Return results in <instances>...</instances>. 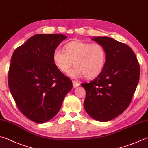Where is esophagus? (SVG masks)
I'll return each instance as SVG.
<instances>
[{
  "instance_id": "1",
  "label": "esophagus",
  "mask_w": 148,
  "mask_h": 148,
  "mask_svg": "<svg viewBox=\"0 0 148 148\" xmlns=\"http://www.w3.org/2000/svg\"><path fill=\"white\" fill-rule=\"evenodd\" d=\"M72 84H73L74 88H76L79 85V83L76 82V81H72Z\"/></svg>"
}]
</instances>
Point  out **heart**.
<instances>
[{
    "label": "heart",
    "mask_w": 148,
    "mask_h": 148,
    "mask_svg": "<svg viewBox=\"0 0 148 148\" xmlns=\"http://www.w3.org/2000/svg\"><path fill=\"white\" fill-rule=\"evenodd\" d=\"M52 60L56 68L62 72L68 71L74 63L75 66L68 72L70 77L93 79L103 71L107 53L101 44L73 41L66 43L63 50L53 51Z\"/></svg>",
    "instance_id": "b5f03b06"
}]
</instances>
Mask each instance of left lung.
<instances>
[{"label": "left lung", "mask_w": 148, "mask_h": 148, "mask_svg": "<svg viewBox=\"0 0 148 148\" xmlns=\"http://www.w3.org/2000/svg\"><path fill=\"white\" fill-rule=\"evenodd\" d=\"M93 41L106 48V66L99 76L81 85L86 91L84 107L96 120L107 122L127 108L137 87L140 66L133 50L108 37H95Z\"/></svg>", "instance_id": "left-lung-1"}]
</instances>
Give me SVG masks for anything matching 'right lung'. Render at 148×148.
<instances>
[{"instance_id": "add662e5", "label": "right lung", "mask_w": 148, "mask_h": 148, "mask_svg": "<svg viewBox=\"0 0 148 148\" xmlns=\"http://www.w3.org/2000/svg\"><path fill=\"white\" fill-rule=\"evenodd\" d=\"M62 34H36L13 52L8 72V86L20 111L34 122L42 123L60 111L72 88L68 77L56 68L52 54Z\"/></svg>"}]
</instances>
